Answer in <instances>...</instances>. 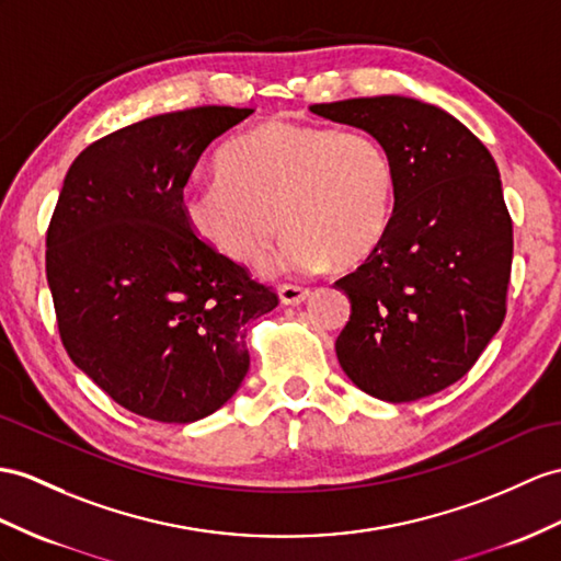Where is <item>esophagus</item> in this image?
Returning <instances> with one entry per match:
<instances>
[{"mask_svg": "<svg viewBox=\"0 0 561 561\" xmlns=\"http://www.w3.org/2000/svg\"><path fill=\"white\" fill-rule=\"evenodd\" d=\"M278 297L283 305H302L305 299L309 297V290L307 288H299V285H280L278 288Z\"/></svg>", "mask_w": 561, "mask_h": 561, "instance_id": "34e87169", "label": "esophagus"}]
</instances>
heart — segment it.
<instances>
[{
    "label": "heart",
    "mask_w": 561,
    "mask_h": 561,
    "mask_svg": "<svg viewBox=\"0 0 561 561\" xmlns=\"http://www.w3.org/2000/svg\"><path fill=\"white\" fill-rule=\"evenodd\" d=\"M216 181L181 199L190 230L240 266H259L278 224L288 233L280 262L347 268L383 242L394 207L392 159L368 133L271 121L228 142Z\"/></svg>",
    "instance_id": "b5f03b06"
}]
</instances>
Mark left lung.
Segmentation results:
<instances>
[{
    "label": "left lung",
    "mask_w": 561,
    "mask_h": 561,
    "mask_svg": "<svg viewBox=\"0 0 561 561\" xmlns=\"http://www.w3.org/2000/svg\"><path fill=\"white\" fill-rule=\"evenodd\" d=\"M309 112L366 130L398 175L383 242L335 283L352 305L337 362L371 398H428L469 371L507 313L514 238L497 163L463 123L412 98Z\"/></svg>",
    "instance_id": "8db88e82"
}]
</instances>
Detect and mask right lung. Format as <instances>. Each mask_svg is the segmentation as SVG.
<instances>
[{
	"instance_id": "add662e5",
	"label": "right lung",
	"mask_w": 561,
	"mask_h": 561,
	"mask_svg": "<svg viewBox=\"0 0 561 561\" xmlns=\"http://www.w3.org/2000/svg\"><path fill=\"white\" fill-rule=\"evenodd\" d=\"M254 108L197 106L92 142L68 169L47 230V283L73 364L128 412L193 423L248 376V321L278 295L204 244L183 187Z\"/></svg>"
}]
</instances>
